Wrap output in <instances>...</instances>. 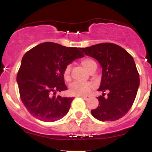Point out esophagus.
<instances>
[{
  "label": "esophagus",
  "mask_w": 152,
  "mask_h": 152,
  "mask_svg": "<svg viewBox=\"0 0 152 152\" xmlns=\"http://www.w3.org/2000/svg\"><path fill=\"white\" fill-rule=\"evenodd\" d=\"M82 99H83L84 100H88L90 98V96H80Z\"/></svg>",
  "instance_id": "1"
}]
</instances>
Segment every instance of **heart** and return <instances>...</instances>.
<instances>
[{
	"label": "heart",
	"mask_w": 152,
	"mask_h": 152,
	"mask_svg": "<svg viewBox=\"0 0 152 152\" xmlns=\"http://www.w3.org/2000/svg\"><path fill=\"white\" fill-rule=\"evenodd\" d=\"M81 64L88 72H90L94 68L96 67V63L90 58H84L81 60ZM71 69V68L70 65H68L65 68L64 76L66 81L70 80ZM94 87V85L90 82H74L73 83H71L69 87V92L71 94L75 96L86 95Z\"/></svg>",
	"instance_id": "b5f03b06"
}]
</instances>
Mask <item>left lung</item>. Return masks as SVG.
Wrapping results in <instances>:
<instances>
[{"label": "left lung", "instance_id": "8db88e82", "mask_svg": "<svg viewBox=\"0 0 152 152\" xmlns=\"http://www.w3.org/2000/svg\"><path fill=\"white\" fill-rule=\"evenodd\" d=\"M85 55L95 58L102 68V76L97 97L99 104L91 111L101 121H113L123 117L129 111L137 96L140 80L133 57L114 43H99L80 48ZM108 94L104 97V92Z\"/></svg>", "mask_w": 152, "mask_h": 152}]
</instances>
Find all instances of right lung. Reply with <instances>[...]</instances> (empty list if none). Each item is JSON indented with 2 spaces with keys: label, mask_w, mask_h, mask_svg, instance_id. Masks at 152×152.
I'll use <instances>...</instances> for the list:
<instances>
[{
  "label": "right lung",
  "mask_w": 152,
  "mask_h": 152,
  "mask_svg": "<svg viewBox=\"0 0 152 152\" xmlns=\"http://www.w3.org/2000/svg\"><path fill=\"white\" fill-rule=\"evenodd\" d=\"M83 56L77 48L52 42L40 43L26 52L16 79L23 104L33 116L53 122L67 114L74 98L55 94L67 90L65 68Z\"/></svg>",
  "instance_id": "obj_1"
}]
</instances>
